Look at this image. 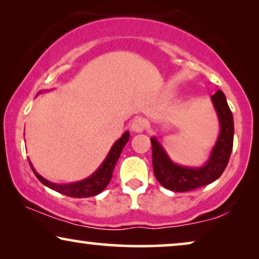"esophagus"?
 Returning <instances> with one entry per match:
<instances>
[{
  "instance_id": "esophagus-1",
  "label": "esophagus",
  "mask_w": 259,
  "mask_h": 259,
  "mask_svg": "<svg viewBox=\"0 0 259 259\" xmlns=\"http://www.w3.org/2000/svg\"><path fill=\"white\" fill-rule=\"evenodd\" d=\"M145 128H146V121L144 119L134 120L132 126H131V130H132L133 133H141L144 132Z\"/></svg>"
}]
</instances>
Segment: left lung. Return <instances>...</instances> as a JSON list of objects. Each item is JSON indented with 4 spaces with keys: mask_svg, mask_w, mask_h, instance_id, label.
Instances as JSON below:
<instances>
[{
    "mask_svg": "<svg viewBox=\"0 0 259 259\" xmlns=\"http://www.w3.org/2000/svg\"><path fill=\"white\" fill-rule=\"evenodd\" d=\"M219 120V134L207 160L201 166H184L175 162L157 137L151 138L153 172L165 189L185 192L217 180L228 166L233 146V116L225 94L217 91L211 97Z\"/></svg>",
    "mask_w": 259,
    "mask_h": 259,
    "instance_id": "1",
    "label": "left lung"
}]
</instances>
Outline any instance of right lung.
<instances>
[{"label": "right lung", "instance_id": "add662e5", "mask_svg": "<svg viewBox=\"0 0 259 259\" xmlns=\"http://www.w3.org/2000/svg\"><path fill=\"white\" fill-rule=\"evenodd\" d=\"M44 93V91H40L37 94ZM130 139V132L126 131L118 140L113 144V146L109 150L108 154L106 155L105 160L101 162V165L99 166L97 171L93 175L87 177L86 179L79 180V182L68 183V184H58V183H52L44 178L41 175H38L36 169L34 168L33 164H31L29 159V165L31 169H33L34 175L36 176V178L44 184L45 186L49 187V189L56 191V192L65 194V196L73 197V198H87V197H93L97 194L101 193L102 191L106 189V186L108 185L109 182L112 179V173L113 169L115 167L116 161L121 154L122 148L125 147L127 141Z\"/></svg>", "mask_w": 259, "mask_h": 259}]
</instances>
